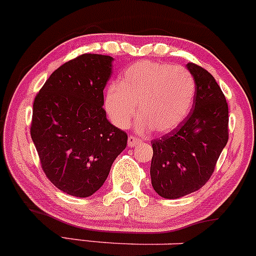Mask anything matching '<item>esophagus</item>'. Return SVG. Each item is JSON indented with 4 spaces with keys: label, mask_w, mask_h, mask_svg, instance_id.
<instances>
[{
    "label": "esophagus",
    "mask_w": 256,
    "mask_h": 256,
    "mask_svg": "<svg viewBox=\"0 0 256 256\" xmlns=\"http://www.w3.org/2000/svg\"><path fill=\"white\" fill-rule=\"evenodd\" d=\"M140 142V140L134 136H128V146L129 148H134L136 145H138Z\"/></svg>",
    "instance_id": "esophagus-1"
}]
</instances>
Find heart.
<instances>
[{
  "mask_svg": "<svg viewBox=\"0 0 256 256\" xmlns=\"http://www.w3.org/2000/svg\"><path fill=\"white\" fill-rule=\"evenodd\" d=\"M196 92L193 74L182 66L142 61L126 70L105 94V110L111 122L126 128L136 114L142 133L155 128L168 133L188 116Z\"/></svg>",
  "mask_w": 256,
  "mask_h": 256,
  "instance_id": "1",
  "label": "heart"
}]
</instances>
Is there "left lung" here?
<instances>
[{
    "label": "left lung",
    "mask_w": 256,
    "mask_h": 256,
    "mask_svg": "<svg viewBox=\"0 0 256 256\" xmlns=\"http://www.w3.org/2000/svg\"><path fill=\"white\" fill-rule=\"evenodd\" d=\"M186 68L196 84L193 110L177 128L151 142V184L164 199H178L202 188L228 142L230 116L221 88L200 66L188 63Z\"/></svg>",
    "instance_id": "8db88e82"
}]
</instances>
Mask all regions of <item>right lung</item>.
I'll return each mask as SVG.
<instances>
[{
	"mask_svg": "<svg viewBox=\"0 0 256 256\" xmlns=\"http://www.w3.org/2000/svg\"><path fill=\"white\" fill-rule=\"evenodd\" d=\"M112 61L105 54H80L57 68L35 96L30 134L41 168L73 196L98 190L127 146V133L107 120L102 107Z\"/></svg>",
	"mask_w": 256,
	"mask_h": 256,
	"instance_id": "right-lung-1",
	"label": "right lung"
}]
</instances>
